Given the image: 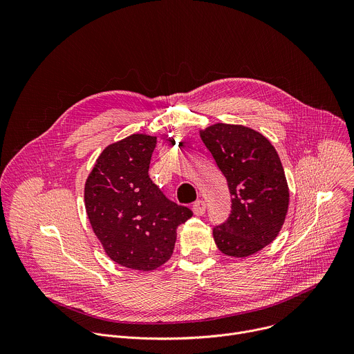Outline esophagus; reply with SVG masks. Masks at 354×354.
<instances>
[{
	"label": "esophagus",
	"mask_w": 354,
	"mask_h": 354,
	"mask_svg": "<svg viewBox=\"0 0 354 354\" xmlns=\"http://www.w3.org/2000/svg\"><path fill=\"white\" fill-rule=\"evenodd\" d=\"M192 210H193V213L196 216H203L205 212H206V203H205L203 200H197V201H194V203H193Z\"/></svg>",
	"instance_id": "1"
}]
</instances>
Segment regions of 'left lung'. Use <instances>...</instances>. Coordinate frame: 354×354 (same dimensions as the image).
Instances as JSON below:
<instances>
[{
  "mask_svg": "<svg viewBox=\"0 0 354 354\" xmlns=\"http://www.w3.org/2000/svg\"><path fill=\"white\" fill-rule=\"evenodd\" d=\"M200 137L224 174L231 214L213 228L217 248L227 257L257 254L279 235L288 210V185L272 142L241 124L216 123Z\"/></svg>",
  "mask_w": 354,
  "mask_h": 354,
  "instance_id": "left-lung-1",
  "label": "left lung"
}]
</instances>
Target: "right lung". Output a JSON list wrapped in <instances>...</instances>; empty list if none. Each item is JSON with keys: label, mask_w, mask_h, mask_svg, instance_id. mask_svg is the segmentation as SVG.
I'll list each match as a JSON object with an SVG mask.
<instances>
[{"label": "right lung", "mask_w": 354, "mask_h": 354, "mask_svg": "<svg viewBox=\"0 0 354 354\" xmlns=\"http://www.w3.org/2000/svg\"><path fill=\"white\" fill-rule=\"evenodd\" d=\"M157 137L131 134L108 145L85 182L91 227L116 263L149 272L172 255L176 228L193 213L161 192L148 175Z\"/></svg>", "instance_id": "right-lung-1"}]
</instances>
